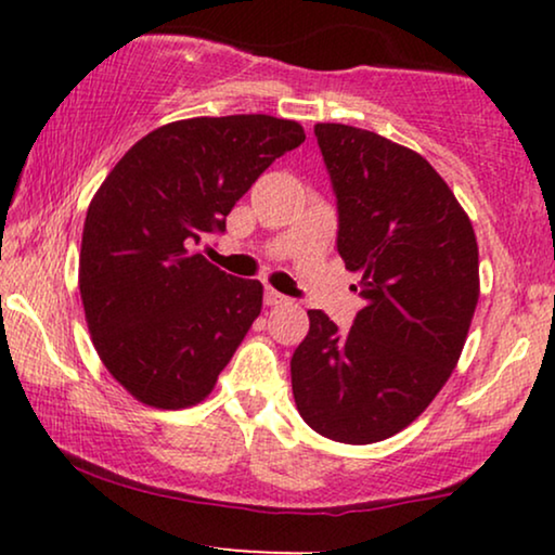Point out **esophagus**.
<instances>
[{
    "label": "esophagus",
    "instance_id": "obj_1",
    "mask_svg": "<svg viewBox=\"0 0 555 555\" xmlns=\"http://www.w3.org/2000/svg\"><path fill=\"white\" fill-rule=\"evenodd\" d=\"M283 302H287L283 293L272 291V287H264V306H283Z\"/></svg>",
    "mask_w": 555,
    "mask_h": 555
}]
</instances>
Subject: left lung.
I'll return each instance as SVG.
<instances>
[{"instance_id":"left-lung-1","label":"left lung","mask_w":555,"mask_h":555,"mask_svg":"<svg viewBox=\"0 0 555 555\" xmlns=\"http://www.w3.org/2000/svg\"><path fill=\"white\" fill-rule=\"evenodd\" d=\"M315 139L338 207V255L359 272L348 333L323 310L291 359L298 412L318 435L371 444L437 397L473 323L480 262L473 224L416 151L344 124Z\"/></svg>"}]
</instances>
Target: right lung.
Listing matches in <instances>:
<instances>
[{"label": "right lung", "mask_w": 555, "mask_h": 555, "mask_svg": "<svg viewBox=\"0 0 555 555\" xmlns=\"http://www.w3.org/2000/svg\"><path fill=\"white\" fill-rule=\"evenodd\" d=\"M302 141L300 124L262 113L177 120L128 149L95 192L82 308L105 369L143 404H199L260 315V280L227 275L194 247Z\"/></svg>", "instance_id": "right-lung-1"}]
</instances>
